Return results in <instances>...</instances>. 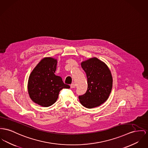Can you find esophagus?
<instances>
[{
    "label": "esophagus",
    "mask_w": 148,
    "mask_h": 148,
    "mask_svg": "<svg viewBox=\"0 0 148 148\" xmlns=\"http://www.w3.org/2000/svg\"><path fill=\"white\" fill-rule=\"evenodd\" d=\"M71 88H72V89H73V88H75V87H76V85L74 84V83H73V84H72L71 85Z\"/></svg>",
    "instance_id": "obj_1"
}]
</instances>
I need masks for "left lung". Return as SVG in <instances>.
<instances>
[{
  "mask_svg": "<svg viewBox=\"0 0 148 148\" xmlns=\"http://www.w3.org/2000/svg\"><path fill=\"white\" fill-rule=\"evenodd\" d=\"M81 67L86 75L88 89L84 94L79 95V101L87 108L98 107L108 99L111 92L113 79L110 71L97 58L82 62Z\"/></svg>",
  "mask_w": 148,
  "mask_h": 148,
  "instance_id": "obj_1",
  "label": "left lung"
}]
</instances>
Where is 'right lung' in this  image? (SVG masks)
<instances>
[{"mask_svg": "<svg viewBox=\"0 0 148 148\" xmlns=\"http://www.w3.org/2000/svg\"><path fill=\"white\" fill-rule=\"evenodd\" d=\"M57 60L51 58L42 59L30 74L28 82V91L30 98L42 107H49L58 98L63 89H69L62 79L54 73Z\"/></svg>", "mask_w": 148, "mask_h": 148, "instance_id": "1", "label": "right lung"}]
</instances>
